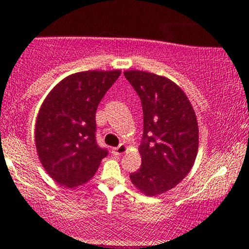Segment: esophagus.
<instances>
[{"mask_svg": "<svg viewBox=\"0 0 249 249\" xmlns=\"http://www.w3.org/2000/svg\"><path fill=\"white\" fill-rule=\"evenodd\" d=\"M126 151H127V146H126V145L121 144L118 147L113 148L112 153L116 154V156H122V154H124L125 152H126Z\"/></svg>", "mask_w": 249, "mask_h": 249, "instance_id": "34e87169", "label": "esophagus"}]
</instances>
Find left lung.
<instances>
[{
	"label": "left lung",
	"instance_id": "8db88e82",
	"mask_svg": "<svg viewBox=\"0 0 249 249\" xmlns=\"http://www.w3.org/2000/svg\"><path fill=\"white\" fill-rule=\"evenodd\" d=\"M124 76L138 93L144 115L142 166L130 179L146 196H159L193 167L199 146L196 112L181 88L166 77L141 70L125 71Z\"/></svg>",
	"mask_w": 249,
	"mask_h": 249
}]
</instances>
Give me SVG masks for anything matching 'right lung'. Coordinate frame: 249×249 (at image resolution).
Instances as JSON below:
<instances>
[{"instance_id":"right-lung-1","label":"right lung","mask_w":249,"mask_h":249,"mask_svg":"<svg viewBox=\"0 0 249 249\" xmlns=\"http://www.w3.org/2000/svg\"><path fill=\"white\" fill-rule=\"evenodd\" d=\"M121 72L72 73L42 103L35 126L36 150L44 170L58 184L68 188L85 184L107 156L96 142V111Z\"/></svg>"}]
</instances>
